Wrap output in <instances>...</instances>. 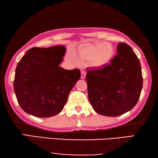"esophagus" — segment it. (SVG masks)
Wrapping results in <instances>:
<instances>
[{
    "label": "esophagus",
    "instance_id": "esophagus-1",
    "mask_svg": "<svg viewBox=\"0 0 158 158\" xmlns=\"http://www.w3.org/2000/svg\"><path fill=\"white\" fill-rule=\"evenodd\" d=\"M85 76H86V73H85V71H84V70H82L81 71V77L82 79H84L85 77Z\"/></svg>",
    "mask_w": 158,
    "mask_h": 158
}]
</instances>
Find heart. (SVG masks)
<instances>
[{
    "label": "heart",
    "instance_id": "1",
    "mask_svg": "<svg viewBox=\"0 0 158 158\" xmlns=\"http://www.w3.org/2000/svg\"><path fill=\"white\" fill-rule=\"evenodd\" d=\"M115 52L112 44L109 42H98L84 47L79 52L81 57L91 62L96 68H101L111 62Z\"/></svg>",
    "mask_w": 158,
    "mask_h": 158
}]
</instances>
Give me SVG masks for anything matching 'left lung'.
<instances>
[{
    "instance_id": "left-lung-1",
    "label": "left lung",
    "mask_w": 158,
    "mask_h": 158,
    "mask_svg": "<svg viewBox=\"0 0 158 158\" xmlns=\"http://www.w3.org/2000/svg\"><path fill=\"white\" fill-rule=\"evenodd\" d=\"M109 64L88 68V99L97 113L118 116L132 109L139 100L143 78L137 56L126 43H118Z\"/></svg>"
}]
</instances>
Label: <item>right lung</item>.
Here are the masks:
<instances>
[{"label": "right lung", "mask_w": 158, "mask_h": 158, "mask_svg": "<svg viewBox=\"0 0 158 158\" xmlns=\"http://www.w3.org/2000/svg\"><path fill=\"white\" fill-rule=\"evenodd\" d=\"M66 53L57 46L28 50L17 64L14 89L26 113L47 118L60 113L68 95L81 77L78 69L68 70L59 65Z\"/></svg>", "instance_id": "right-lung-1"}]
</instances>
